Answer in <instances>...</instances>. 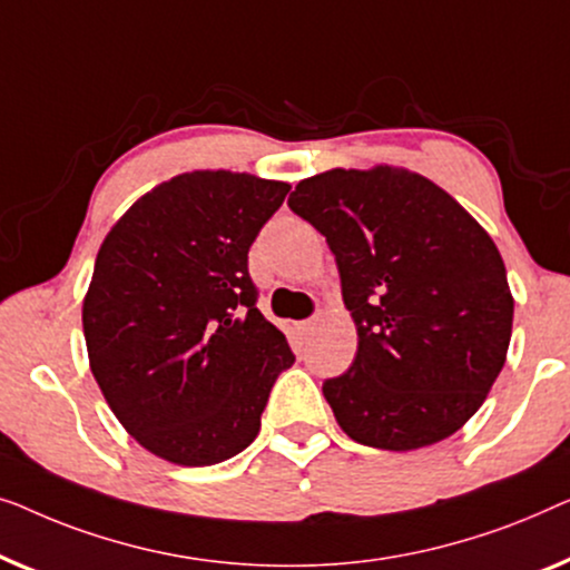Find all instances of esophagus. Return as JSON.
Masks as SVG:
<instances>
[{
	"label": "esophagus",
	"instance_id": "34e87169",
	"mask_svg": "<svg viewBox=\"0 0 570 570\" xmlns=\"http://www.w3.org/2000/svg\"><path fill=\"white\" fill-rule=\"evenodd\" d=\"M315 325H317V317L302 320V323H299V333H309V331H312V327H315Z\"/></svg>",
	"mask_w": 570,
	"mask_h": 570
}]
</instances>
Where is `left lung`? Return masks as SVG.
Listing matches in <instances>:
<instances>
[{
	"label": "left lung",
	"instance_id": "8db88e82",
	"mask_svg": "<svg viewBox=\"0 0 570 570\" xmlns=\"http://www.w3.org/2000/svg\"><path fill=\"white\" fill-rule=\"evenodd\" d=\"M288 208L338 263L358 348L323 382L354 442L407 452L442 442L483 405L507 362V268L488 232L434 183L397 167L327 170Z\"/></svg>",
	"mask_w": 570,
	"mask_h": 570
}]
</instances>
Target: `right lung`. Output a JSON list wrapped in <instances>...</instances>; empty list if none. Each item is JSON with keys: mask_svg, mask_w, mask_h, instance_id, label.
<instances>
[{"mask_svg": "<svg viewBox=\"0 0 570 570\" xmlns=\"http://www.w3.org/2000/svg\"><path fill=\"white\" fill-rule=\"evenodd\" d=\"M288 188L227 170L178 175L100 245L82 309L92 374L128 434L167 462L204 468L250 446L294 364L247 271Z\"/></svg>", "mask_w": 570, "mask_h": 570, "instance_id": "obj_1", "label": "right lung"}]
</instances>
